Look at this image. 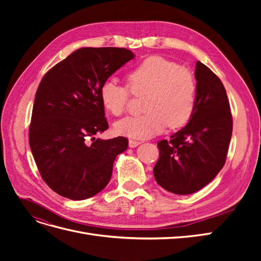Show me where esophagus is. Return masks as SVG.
Instances as JSON below:
<instances>
[{"instance_id": "esophagus-1", "label": "esophagus", "mask_w": 261, "mask_h": 261, "mask_svg": "<svg viewBox=\"0 0 261 261\" xmlns=\"http://www.w3.org/2000/svg\"><path fill=\"white\" fill-rule=\"evenodd\" d=\"M140 144H141V141H138V140H134V139H129L128 140V146L130 148H135V147H137Z\"/></svg>"}]
</instances>
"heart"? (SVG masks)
Wrapping results in <instances>:
<instances>
[{
	"mask_svg": "<svg viewBox=\"0 0 261 261\" xmlns=\"http://www.w3.org/2000/svg\"><path fill=\"white\" fill-rule=\"evenodd\" d=\"M127 82L133 93H147V112L115 123L117 135L147 139L162 133L168 125L179 128L191 121L196 108L197 85L192 73L175 62L159 55L149 57L128 70ZM99 94L106 111L120 116L127 107L130 91L110 78L101 84Z\"/></svg>",
	"mask_w": 261,
	"mask_h": 261,
	"instance_id": "heart-1",
	"label": "heart"
}]
</instances>
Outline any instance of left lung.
<instances>
[{
  "label": "left lung",
  "mask_w": 261,
  "mask_h": 261,
  "mask_svg": "<svg viewBox=\"0 0 261 261\" xmlns=\"http://www.w3.org/2000/svg\"><path fill=\"white\" fill-rule=\"evenodd\" d=\"M195 78L193 117L170 141L158 143L160 155L153 168L156 183L176 195L196 193L217 176L232 137V114L222 82L199 61Z\"/></svg>",
  "instance_id": "obj_1"
}]
</instances>
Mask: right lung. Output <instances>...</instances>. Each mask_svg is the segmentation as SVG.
<instances>
[{
    "label": "right lung",
    "mask_w": 261,
    "mask_h": 261,
    "mask_svg": "<svg viewBox=\"0 0 261 261\" xmlns=\"http://www.w3.org/2000/svg\"><path fill=\"white\" fill-rule=\"evenodd\" d=\"M134 58L124 48H82L43 76L29 145L41 177L57 194L84 200L110 181L115 158L127 149L128 140L94 137L109 127L100 86Z\"/></svg>",
    "instance_id": "right-lung-1"
}]
</instances>
